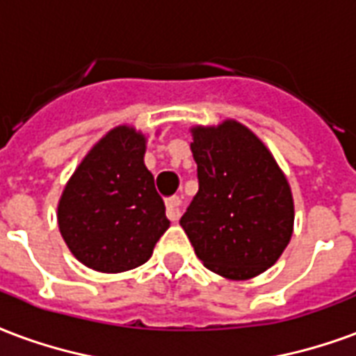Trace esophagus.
Here are the masks:
<instances>
[{
  "mask_svg": "<svg viewBox=\"0 0 356 356\" xmlns=\"http://www.w3.org/2000/svg\"><path fill=\"white\" fill-rule=\"evenodd\" d=\"M165 209H168V218L170 220H179L181 209H183V200L179 196H171V198L165 200Z\"/></svg>",
  "mask_w": 356,
  "mask_h": 356,
  "instance_id": "obj_1",
  "label": "esophagus"
}]
</instances>
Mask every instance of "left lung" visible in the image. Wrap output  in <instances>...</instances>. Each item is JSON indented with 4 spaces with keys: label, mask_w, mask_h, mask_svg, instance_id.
I'll return each mask as SVG.
<instances>
[{
    "label": "left lung",
    "mask_w": 356,
    "mask_h": 356,
    "mask_svg": "<svg viewBox=\"0 0 356 356\" xmlns=\"http://www.w3.org/2000/svg\"><path fill=\"white\" fill-rule=\"evenodd\" d=\"M192 134L198 192L181 226L205 268L228 279L254 277L275 264L291 241L289 183L245 126L226 120Z\"/></svg>",
    "instance_id": "left-lung-1"
}]
</instances>
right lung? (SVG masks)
Returning <instances> with one entry per match:
<instances>
[{"mask_svg": "<svg viewBox=\"0 0 356 356\" xmlns=\"http://www.w3.org/2000/svg\"><path fill=\"white\" fill-rule=\"evenodd\" d=\"M143 154V136L118 126L86 154L65 185L58 226L75 259L92 270L118 273L145 264L170 228Z\"/></svg>", "mask_w": 356, "mask_h": 356, "instance_id": "obj_1", "label": "right lung"}]
</instances>
